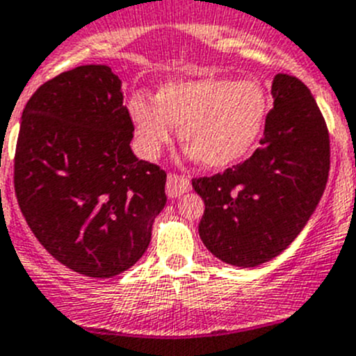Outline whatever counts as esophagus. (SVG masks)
<instances>
[{
    "label": "esophagus",
    "mask_w": 356,
    "mask_h": 356,
    "mask_svg": "<svg viewBox=\"0 0 356 356\" xmlns=\"http://www.w3.org/2000/svg\"><path fill=\"white\" fill-rule=\"evenodd\" d=\"M191 190V182L177 174H168L166 177V195L170 198H177Z\"/></svg>",
    "instance_id": "34e87169"
}]
</instances>
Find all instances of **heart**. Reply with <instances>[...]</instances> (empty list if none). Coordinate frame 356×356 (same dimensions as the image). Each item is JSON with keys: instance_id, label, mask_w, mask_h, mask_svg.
<instances>
[{"instance_id": "b5f03b06", "label": "heart", "mask_w": 356, "mask_h": 356, "mask_svg": "<svg viewBox=\"0 0 356 356\" xmlns=\"http://www.w3.org/2000/svg\"><path fill=\"white\" fill-rule=\"evenodd\" d=\"M268 115V95L259 83L216 76L174 79L159 88L156 102L143 97L129 102L131 126L143 158L154 159L179 127L186 154L213 170L243 161L257 147Z\"/></svg>"}]
</instances>
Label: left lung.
<instances>
[{
  "label": "left lung",
  "instance_id": "1",
  "mask_svg": "<svg viewBox=\"0 0 356 356\" xmlns=\"http://www.w3.org/2000/svg\"><path fill=\"white\" fill-rule=\"evenodd\" d=\"M261 149L213 177L193 179L206 204L198 234L214 257L255 268L280 255L310 220L330 170V138L316 99L294 76L271 83Z\"/></svg>",
  "mask_w": 356,
  "mask_h": 356
}]
</instances>
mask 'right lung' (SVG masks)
<instances>
[{
    "instance_id": "add662e5",
    "label": "right lung",
    "mask_w": 356,
    "mask_h": 356,
    "mask_svg": "<svg viewBox=\"0 0 356 356\" xmlns=\"http://www.w3.org/2000/svg\"><path fill=\"white\" fill-rule=\"evenodd\" d=\"M122 81L81 65L38 86L22 111L14 163L35 238L85 277L111 278L145 254L166 204V174L131 150Z\"/></svg>"
}]
</instances>
